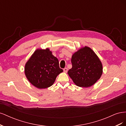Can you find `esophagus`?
I'll list each match as a JSON object with an SVG mask.
<instances>
[{
    "instance_id": "1",
    "label": "esophagus",
    "mask_w": 126,
    "mask_h": 126,
    "mask_svg": "<svg viewBox=\"0 0 126 126\" xmlns=\"http://www.w3.org/2000/svg\"><path fill=\"white\" fill-rule=\"evenodd\" d=\"M67 71H68L67 68H64V69H63V71H64V72H67Z\"/></svg>"
}]
</instances>
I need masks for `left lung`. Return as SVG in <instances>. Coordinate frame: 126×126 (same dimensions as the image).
<instances>
[{
	"label": "left lung",
	"mask_w": 126,
	"mask_h": 126,
	"mask_svg": "<svg viewBox=\"0 0 126 126\" xmlns=\"http://www.w3.org/2000/svg\"><path fill=\"white\" fill-rule=\"evenodd\" d=\"M72 68L68 74L80 87H91L99 79L102 74V64L97 55L90 47L85 46L75 52L71 57Z\"/></svg>",
	"instance_id": "8db88e82"
}]
</instances>
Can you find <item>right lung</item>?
Returning a JSON list of instances; mask_svg holds the SVG:
<instances>
[{
	"mask_svg": "<svg viewBox=\"0 0 126 126\" xmlns=\"http://www.w3.org/2000/svg\"><path fill=\"white\" fill-rule=\"evenodd\" d=\"M63 71L59 61L48 48L37 49L27 62L25 74L28 81L39 89L51 86L56 77Z\"/></svg>",
	"mask_w": 126,
	"mask_h": 126,
	"instance_id": "right-lung-1",
	"label": "right lung"
}]
</instances>
